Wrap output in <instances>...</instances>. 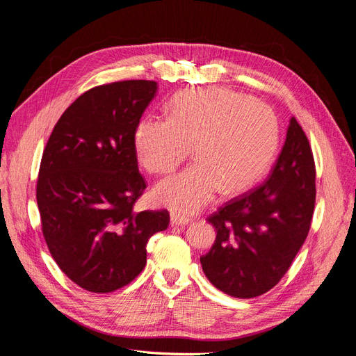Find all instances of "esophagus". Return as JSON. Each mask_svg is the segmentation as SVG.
Returning <instances> with one entry per match:
<instances>
[{
	"mask_svg": "<svg viewBox=\"0 0 356 356\" xmlns=\"http://www.w3.org/2000/svg\"><path fill=\"white\" fill-rule=\"evenodd\" d=\"M188 222H190V220L186 218V217H181V215H177V213L170 215V224L172 225H178V227H182V225H187Z\"/></svg>",
	"mask_w": 356,
	"mask_h": 356,
	"instance_id": "esophagus-1",
	"label": "esophagus"
}]
</instances>
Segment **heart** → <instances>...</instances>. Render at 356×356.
I'll use <instances>...</instances> for the list:
<instances>
[{"label":"heart","mask_w":356,"mask_h":356,"mask_svg":"<svg viewBox=\"0 0 356 356\" xmlns=\"http://www.w3.org/2000/svg\"><path fill=\"white\" fill-rule=\"evenodd\" d=\"M275 111L251 96L224 88L186 90L169 105V118L143 115L134 129V149L144 169L169 174L193 145L196 161L153 188L156 204L195 213L222 187L239 193L254 186L279 147Z\"/></svg>","instance_id":"obj_1"}]
</instances>
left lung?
<instances>
[{
    "label": "left lung",
    "instance_id": "1",
    "mask_svg": "<svg viewBox=\"0 0 356 356\" xmlns=\"http://www.w3.org/2000/svg\"><path fill=\"white\" fill-rule=\"evenodd\" d=\"M315 196L314 154L303 129L291 117L285 144L268 178L208 218L217 238L200 257L204 276L236 298H252L272 289L307 238Z\"/></svg>",
    "mask_w": 356,
    "mask_h": 356
}]
</instances>
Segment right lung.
<instances>
[{"instance_id": "obj_1", "label": "right lung", "mask_w": 356, "mask_h": 356, "mask_svg": "<svg viewBox=\"0 0 356 356\" xmlns=\"http://www.w3.org/2000/svg\"><path fill=\"white\" fill-rule=\"evenodd\" d=\"M157 93L148 80L93 88L63 113L42 153L37 203L51 257L72 282L111 293L147 263V242L168 211L135 212L145 190L134 129Z\"/></svg>"}]
</instances>
